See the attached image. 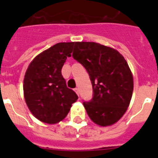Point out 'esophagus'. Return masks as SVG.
<instances>
[{
	"label": "esophagus",
	"instance_id": "obj_1",
	"mask_svg": "<svg viewBox=\"0 0 158 158\" xmlns=\"http://www.w3.org/2000/svg\"><path fill=\"white\" fill-rule=\"evenodd\" d=\"M74 91H75V93H76L79 96V89H78V88H76V89H74Z\"/></svg>",
	"mask_w": 158,
	"mask_h": 158
}]
</instances>
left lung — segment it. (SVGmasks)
I'll return each mask as SVG.
<instances>
[{"mask_svg":"<svg viewBox=\"0 0 158 158\" xmlns=\"http://www.w3.org/2000/svg\"><path fill=\"white\" fill-rule=\"evenodd\" d=\"M73 57L86 69L93 97L84 102L91 120L100 127L111 126L125 114L133 93V75L117 50L94 42H76Z\"/></svg>","mask_w":158,"mask_h":158,"instance_id":"1","label":"left lung"}]
</instances>
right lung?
<instances>
[{
	"mask_svg": "<svg viewBox=\"0 0 158 158\" xmlns=\"http://www.w3.org/2000/svg\"><path fill=\"white\" fill-rule=\"evenodd\" d=\"M74 42L58 43L32 60L23 79V96L32 115L41 122L63 120L78 96L68 89L62 68L71 56Z\"/></svg>",
	"mask_w": 158,
	"mask_h": 158,
	"instance_id": "add662e5",
	"label": "right lung"
}]
</instances>
